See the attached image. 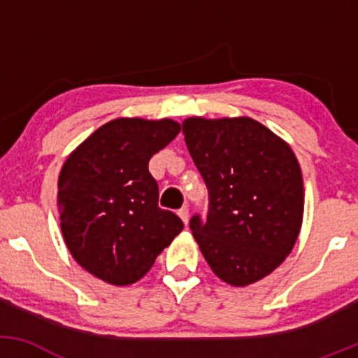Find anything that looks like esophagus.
I'll return each instance as SVG.
<instances>
[{
  "label": "esophagus",
  "instance_id": "obj_1",
  "mask_svg": "<svg viewBox=\"0 0 358 358\" xmlns=\"http://www.w3.org/2000/svg\"><path fill=\"white\" fill-rule=\"evenodd\" d=\"M178 215H180V219L183 220V224H185V225H188V217H190V215H188V208H187V207H182V208H180V210H178Z\"/></svg>",
  "mask_w": 358,
  "mask_h": 358
}]
</instances>
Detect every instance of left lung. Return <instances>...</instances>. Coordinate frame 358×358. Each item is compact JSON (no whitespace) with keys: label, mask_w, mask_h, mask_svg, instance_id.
<instances>
[{"label":"left lung","mask_w":358,"mask_h":358,"mask_svg":"<svg viewBox=\"0 0 358 358\" xmlns=\"http://www.w3.org/2000/svg\"><path fill=\"white\" fill-rule=\"evenodd\" d=\"M183 134L208 190L207 217L190 219L205 261L232 286L268 276L301 229L305 190L296 156L250 117H192Z\"/></svg>","instance_id":"8db88e82"}]
</instances>
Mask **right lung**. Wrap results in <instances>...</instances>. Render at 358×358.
<instances>
[{"mask_svg":"<svg viewBox=\"0 0 358 358\" xmlns=\"http://www.w3.org/2000/svg\"><path fill=\"white\" fill-rule=\"evenodd\" d=\"M180 133L171 119H114L69 156L59 178L60 227L77 262L102 281L141 279L183 222L159 208L151 156Z\"/></svg>","mask_w":358,"mask_h":358,"instance_id":"1","label":"right lung"}]
</instances>
